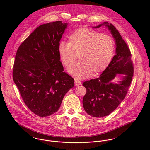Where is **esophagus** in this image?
Returning a JSON list of instances; mask_svg holds the SVG:
<instances>
[{
	"label": "esophagus",
	"mask_w": 150,
	"mask_h": 150,
	"mask_svg": "<svg viewBox=\"0 0 150 150\" xmlns=\"http://www.w3.org/2000/svg\"><path fill=\"white\" fill-rule=\"evenodd\" d=\"M81 84V81H79V80H75V86H80Z\"/></svg>",
	"instance_id": "1"
}]
</instances>
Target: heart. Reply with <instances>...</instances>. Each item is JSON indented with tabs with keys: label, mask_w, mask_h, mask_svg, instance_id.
<instances>
[{
	"label": "heart",
	"mask_w": 150,
	"mask_h": 150,
	"mask_svg": "<svg viewBox=\"0 0 150 150\" xmlns=\"http://www.w3.org/2000/svg\"><path fill=\"white\" fill-rule=\"evenodd\" d=\"M114 42L108 35L89 29H80L69 37V42L61 41L58 45L60 58L65 66L73 64L68 72L77 79L98 74L109 64L113 55Z\"/></svg>",
	"instance_id": "obj_1"
}]
</instances>
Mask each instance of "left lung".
<instances>
[{"label":"left lung","instance_id":"obj_1","mask_svg":"<svg viewBox=\"0 0 150 150\" xmlns=\"http://www.w3.org/2000/svg\"><path fill=\"white\" fill-rule=\"evenodd\" d=\"M102 26L107 28L115 40V55L98 78L83 84L86 89L83 107L88 114L96 118L106 117L117 108L125 98L133 76L131 53L127 43L117 29L107 22L92 28ZM117 76L120 79L115 82Z\"/></svg>","mask_w":150,"mask_h":150}]
</instances>
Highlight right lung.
<instances>
[{"instance_id":"right-lung-1","label":"right lung","mask_w":150,"mask_h":150,"mask_svg":"<svg viewBox=\"0 0 150 150\" xmlns=\"http://www.w3.org/2000/svg\"><path fill=\"white\" fill-rule=\"evenodd\" d=\"M67 23L53 22L38 27L20 45L13 77L23 102L39 117L56 112L65 94L74 86L64 72L58 45Z\"/></svg>"}]
</instances>
